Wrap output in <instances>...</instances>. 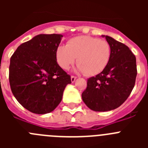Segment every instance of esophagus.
I'll use <instances>...</instances> for the list:
<instances>
[{
  "label": "esophagus",
  "instance_id": "34e87169",
  "mask_svg": "<svg viewBox=\"0 0 148 148\" xmlns=\"http://www.w3.org/2000/svg\"><path fill=\"white\" fill-rule=\"evenodd\" d=\"M76 78H77L76 76H74V75H72V76H71V82L73 83V82H75V79H76Z\"/></svg>",
  "mask_w": 148,
  "mask_h": 148
}]
</instances>
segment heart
<instances>
[{"label":"heart","mask_w":148,"mask_h":148,"mask_svg":"<svg viewBox=\"0 0 148 148\" xmlns=\"http://www.w3.org/2000/svg\"><path fill=\"white\" fill-rule=\"evenodd\" d=\"M111 46L106 40L82 35L68 40L66 46H59L56 52L57 63L64 70L74 64L78 71L86 75H95L108 66L111 57Z\"/></svg>","instance_id":"b5f03b06"}]
</instances>
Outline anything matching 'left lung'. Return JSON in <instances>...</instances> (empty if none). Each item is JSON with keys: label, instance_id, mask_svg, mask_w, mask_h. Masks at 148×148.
Returning <instances> with one entry per match:
<instances>
[{"label": "left lung", "instance_id": "obj_1", "mask_svg": "<svg viewBox=\"0 0 148 148\" xmlns=\"http://www.w3.org/2000/svg\"><path fill=\"white\" fill-rule=\"evenodd\" d=\"M111 46L108 66L95 77L87 79L82 99L94 111H109L119 108L131 93L137 75L136 56L127 46L108 35H102Z\"/></svg>", "mask_w": 148, "mask_h": 148}]
</instances>
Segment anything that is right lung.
I'll list each match as a JSON object with an SVG mask.
<instances>
[{
	"mask_svg": "<svg viewBox=\"0 0 148 148\" xmlns=\"http://www.w3.org/2000/svg\"><path fill=\"white\" fill-rule=\"evenodd\" d=\"M61 35L40 34L21 44L10 58L9 80L13 95L36 114L54 110L61 101L70 75L56 61Z\"/></svg>",
	"mask_w": 148,
	"mask_h": 148,
	"instance_id": "obj_1",
	"label": "right lung"
}]
</instances>
